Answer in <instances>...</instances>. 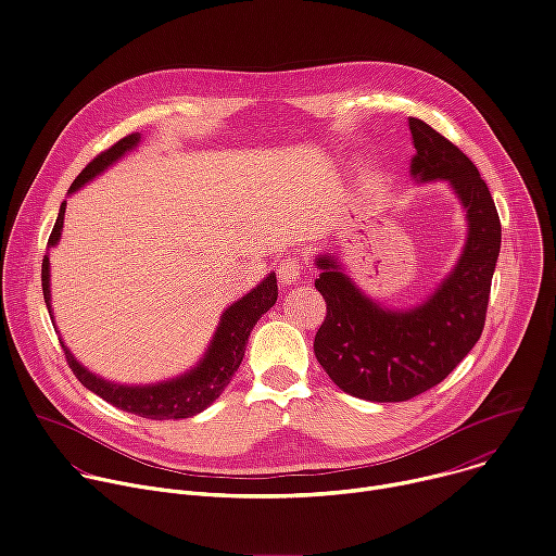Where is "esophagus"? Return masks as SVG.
I'll list each match as a JSON object with an SVG mask.
<instances>
[{
  "label": "esophagus",
  "instance_id": "34e87169",
  "mask_svg": "<svg viewBox=\"0 0 556 556\" xmlns=\"http://www.w3.org/2000/svg\"><path fill=\"white\" fill-rule=\"evenodd\" d=\"M277 275H279V281H281L283 286H290V283L299 281L301 275H304V264H301L296 257H288V260H283V262L279 264Z\"/></svg>",
  "mask_w": 556,
  "mask_h": 556
}]
</instances>
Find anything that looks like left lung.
<instances>
[{
  "mask_svg": "<svg viewBox=\"0 0 556 556\" xmlns=\"http://www.w3.org/2000/svg\"><path fill=\"white\" fill-rule=\"evenodd\" d=\"M417 181H445L468 222L459 262L434 292L408 311H390L355 286L328 252L315 260V288L326 319L315 334V357L348 394L366 401H408L441 383L479 341L501 248V222L477 166L426 122L408 119Z\"/></svg>",
  "mask_w": 556,
  "mask_h": 556,
  "instance_id": "8db88e82",
  "label": "left lung"
}]
</instances>
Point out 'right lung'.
Returning a JSON list of instances; mask_svg holds the SVG:
<instances>
[{
  "label": "right lung",
  "mask_w": 556,
  "mask_h": 556,
  "mask_svg": "<svg viewBox=\"0 0 556 556\" xmlns=\"http://www.w3.org/2000/svg\"><path fill=\"white\" fill-rule=\"evenodd\" d=\"M141 141L139 132H132L124 139H119L115 146L104 150L102 155H97L73 181L71 194L79 190L84 184L94 179L97 175H102L106 168H111L115 162H119L126 153L137 148ZM64 213H66V201L60 206L58 222L53 226V232L48 237V248L58 245L64 228ZM41 290H43V301L50 311V262L48 255H43L41 262ZM277 301V277L270 273L257 288H252L248 294H243L235 304L226 308V313L219 319V326L215 330V337L206 350L204 359H199V364L184 372L181 377L162 381V383H150V386H119L113 381H106L102 377L92 375L86 370L73 352L64 345L60 339L64 352H66V362L75 377L81 381L84 388L90 392L99 394L104 401L113 403L115 408L146 417V419H188L199 415L201 410H206L211 403L224 392V388L230 383L232 375L237 372L245 343L250 337V330L255 328V324L266 315ZM53 319V317H50ZM55 326V324H53Z\"/></svg>",
  "instance_id": "obj_1"
}]
</instances>
